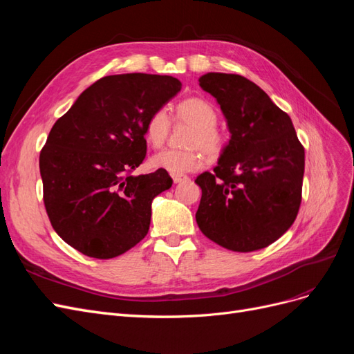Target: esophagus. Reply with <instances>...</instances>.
I'll list each match as a JSON object with an SVG mask.
<instances>
[{
    "label": "esophagus",
    "instance_id": "esophagus-1",
    "mask_svg": "<svg viewBox=\"0 0 354 354\" xmlns=\"http://www.w3.org/2000/svg\"><path fill=\"white\" fill-rule=\"evenodd\" d=\"M171 177H173V181H174V183H181V181H186V180H189V177H187V176H185V174H171Z\"/></svg>",
    "mask_w": 354,
    "mask_h": 354
}]
</instances>
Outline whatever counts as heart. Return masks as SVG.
I'll use <instances>...</instances> for the list:
<instances>
[{
	"instance_id": "1",
	"label": "heart",
	"mask_w": 354,
	"mask_h": 354,
	"mask_svg": "<svg viewBox=\"0 0 354 354\" xmlns=\"http://www.w3.org/2000/svg\"><path fill=\"white\" fill-rule=\"evenodd\" d=\"M176 120L192 125L186 145L190 146L183 151L165 149L151 158V165L158 169L168 171L171 174H186L199 169L205 164V151L209 156H218L224 146L226 137L216 125L217 111L214 106L201 97H189L180 102L176 109ZM169 133V116L164 109L155 111L147 118L145 124V137L153 147H160Z\"/></svg>"
}]
</instances>
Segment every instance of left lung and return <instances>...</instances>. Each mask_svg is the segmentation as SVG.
Listing matches in <instances>:
<instances>
[{
	"instance_id": "1",
	"label": "left lung",
	"mask_w": 354,
	"mask_h": 354,
	"mask_svg": "<svg viewBox=\"0 0 354 354\" xmlns=\"http://www.w3.org/2000/svg\"><path fill=\"white\" fill-rule=\"evenodd\" d=\"M203 91L220 104L230 138L214 173H202L196 223L208 239L236 252L266 248L292 226L301 203L304 147L291 118L259 85L208 72Z\"/></svg>"
}]
</instances>
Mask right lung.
I'll return each mask as SVG.
<instances>
[{"mask_svg":"<svg viewBox=\"0 0 354 354\" xmlns=\"http://www.w3.org/2000/svg\"><path fill=\"white\" fill-rule=\"evenodd\" d=\"M181 90L168 75H109L53 125L39 155L44 205L72 248L108 260L149 232L152 201L173 186L164 169L131 176L146 156L145 124Z\"/></svg>","mask_w":354,"mask_h":354,"instance_id":"right-lung-1","label":"right lung"}]
</instances>
